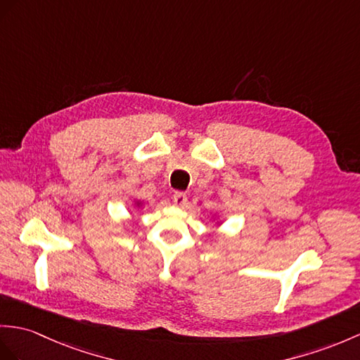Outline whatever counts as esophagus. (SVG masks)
<instances>
[{
	"label": "esophagus",
	"instance_id": "obj_1",
	"mask_svg": "<svg viewBox=\"0 0 360 360\" xmlns=\"http://www.w3.org/2000/svg\"><path fill=\"white\" fill-rule=\"evenodd\" d=\"M172 201H174L175 206L181 207V206H185L188 203V197H186L185 192H175V194L172 195Z\"/></svg>",
	"mask_w": 360,
	"mask_h": 360
}]
</instances>
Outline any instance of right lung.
<instances>
[{
    "label": "right lung",
    "mask_w": 360,
    "mask_h": 360,
    "mask_svg": "<svg viewBox=\"0 0 360 360\" xmlns=\"http://www.w3.org/2000/svg\"><path fill=\"white\" fill-rule=\"evenodd\" d=\"M136 205H137V206H140V203H139V201H137V203H136Z\"/></svg>",
    "instance_id": "right-lung-1"
}]
</instances>
